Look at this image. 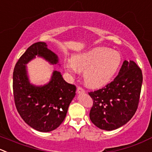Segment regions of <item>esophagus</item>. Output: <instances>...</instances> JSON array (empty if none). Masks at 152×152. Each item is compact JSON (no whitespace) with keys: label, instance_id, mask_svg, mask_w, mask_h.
Here are the masks:
<instances>
[{"label":"esophagus","instance_id":"1","mask_svg":"<svg viewBox=\"0 0 152 152\" xmlns=\"http://www.w3.org/2000/svg\"><path fill=\"white\" fill-rule=\"evenodd\" d=\"M77 93H79V94H80V93H85V90H84L82 87H78Z\"/></svg>","mask_w":152,"mask_h":152}]
</instances>
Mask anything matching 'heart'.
<instances>
[{
	"instance_id": "obj_1",
	"label": "heart",
	"mask_w": 152,
	"mask_h": 152,
	"mask_svg": "<svg viewBox=\"0 0 152 152\" xmlns=\"http://www.w3.org/2000/svg\"><path fill=\"white\" fill-rule=\"evenodd\" d=\"M121 63L122 57L118 52L99 47L73 56L71 61L65 64V69L70 74L84 70L85 83L91 88H96L111 80Z\"/></svg>"
}]
</instances>
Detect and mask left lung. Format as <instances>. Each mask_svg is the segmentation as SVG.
Segmentation results:
<instances>
[{
  "label": "left lung",
  "instance_id": "1",
  "mask_svg": "<svg viewBox=\"0 0 152 152\" xmlns=\"http://www.w3.org/2000/svg\"><path fill=\"white\" fill-rule=\"evenodd\" d=\"M142 74L133 61H124L117 77L102 89L88 93L93 99L91 122L99 129L112 131L128 123L139 104Z\"/></svg>",
  "mask_w": 152,
  "mask_h": 152
}]
</instances>
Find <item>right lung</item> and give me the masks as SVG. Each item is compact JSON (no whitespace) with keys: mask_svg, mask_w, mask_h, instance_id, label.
Wrapping results in <instances>:
<instances>
[{"mask_svg":"<svg viewBox=\"0 0 152 152\" xmlns=\"http://www.w3.org/2000/svg\"><path fill=\"white\" fill-rule=\"evenodd\" d=\"M35 56L52 64L58 62V56L48 48L45 42L31 45L20 57L13 72V95L18 112L23 121L35 130L49 132L64 121L70 102L76 95L74 85L64 80L61 73L54 70L50 81L41 86L29 82L26 71L29 61Z\"/></svg>","mask_w":152,"mask_h":152,"instance_id":"1","label":"right lung"}]
</instances>
